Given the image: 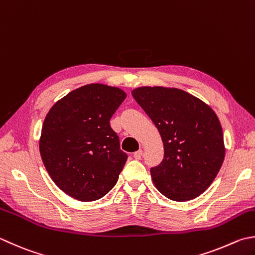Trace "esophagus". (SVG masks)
Segmentation results:
<instances>
[{"label": "esophagus", "instance_id": "1", "mask_svg": "<svg viewBox=\"0 0 255 255\" xmlns=\"http://www.w3.org/2000/svg\"><path fill=\"white\" fill-rule=\"evenodd\" d=\"M142 155H143V151H142V150H138V151H136V152H134L133 157L135 158V160H141Z\"/></svg>", "mask_w": 255, "mask_h": 255}]
</instances>
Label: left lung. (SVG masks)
Listing matches in <instances>:
<instances>
[{
    "instance_id": "obj_1",
    "label": "left lung",
    "mask_w": 255,
    "mask_h": 255,
    "mask_svg": "<svg viewBox=\"0 0 255 255\" xmlns=\"http://www.w3.org/2000/svg\"><path fill=\"white\" fill-rule=\"evenodd\" d=\"M161 134L164 157L151 167L156 189L184 202L212 184L224 161L222 128L217 114L198 98L179 89L143 86L132 91Z\"/></svg>"
}]
</instances>
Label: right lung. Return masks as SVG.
Segmentation results:
<instances>
[{
  "label": "right lung",
  "mask_w": 255,
  "mask_h": 255,
  "mask_svg": "<svg viewBox=\"0 0 255 255\" xmlns=\"http://www.w3.org/2000/svg\"><path fill=\"white\" fill-rule=\"evenodd\" d=\"M126 98L118 88L89 84L72 91L47 113L40 140L42 161L71 198L91 202L117 184L128 154L110 120Z\"/></svg>",
  "instance_id": "1"
}]
</instances>
